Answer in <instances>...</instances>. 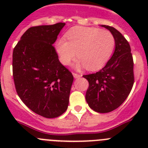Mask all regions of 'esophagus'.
Masks as SVG:
<instances>
[{
    "instance_id": "34e87169",
    "label": "esophagus",
    "mask_w": 148,
    "mask_h": 148,
    "mask_svg": "<svg viewBox=\"0 0 148 148\" xmlns=\"http://www.w3.org/2000/svg\"><path fill=\"white\" fill-rule=\"evenodd\" d=\"M73 76H74V78H80V77L82 76L80 74H78V73H73Z\"/></svg>"
}]
</instances>
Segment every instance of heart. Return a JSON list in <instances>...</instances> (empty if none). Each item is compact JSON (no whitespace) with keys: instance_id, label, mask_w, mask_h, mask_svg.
<instances>
[{"instance_id":"1","label":"heart","mask_w":148,"mask_h":148,"mask_svg":"<svg viewBox=\"0 0 148 148\" xmlns=\"http://www.w3.org/2000/svg\"><path fill=\"white\" fill-rule=\"evenodd\" d=\"M67 41L60 39L56 49L63 64L68 65L77 57V66L87 70H98L108 61L114 49L116 40L109 31L92 27H76L66 35Z\"/></svg>"}]
</instances>
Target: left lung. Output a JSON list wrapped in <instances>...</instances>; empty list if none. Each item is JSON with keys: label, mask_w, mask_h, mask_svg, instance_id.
<instances>
[{"label": "left lung", "mask_w": 148, "mask_h": 148, "mask_svg": "<svg viewBox=\"0 0 148 148\" xmlns=\"http://www.w3.org/2000/svg\"><path fill=\"white\" fill-rule=\"evenodd\" d=\"M110 31L116 40V48L110 59L99 72L83 75L89 82L86 101L95 112L109 113L122 104L134 83L133 59L130 44L118 30L102 25Z\"/></svg>", "instance_id": "obj_1"}]
</instances>
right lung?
<instances>
[{
    "instance_id": "1",
    "label": "right lung",
    "mask_w": 148,
    "mask_h": 148,
    "mask_svg": "<svg viewBox=\"0 0 148 148\" xmlns=\"http://www.w3.org/2000/svg\"><path fill=\"white\" fill-rule=\"evenodd\" d=\"M64 25L30 27L13 49V79L18 96L34 113L48 119L66 110L73 82L53 45Z\"/></svg>"
}]
</instances>
